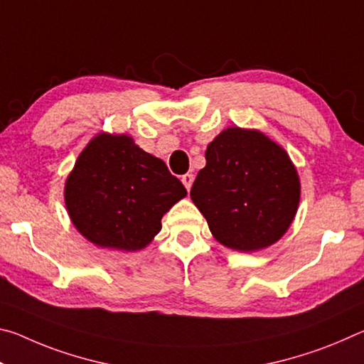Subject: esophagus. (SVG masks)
Here are the masks:
<instances>
[{"label": "esophagus", "instance_id": "1", "mask_svg": "<svg viewBox=\"0 0 364 364\" xmlns=\"http://www.w3.org/2000/svg\"><path fill=\"white\" fill-rule=\"evenodd\" d=\"M181 181H183V184H184V188H186L188 191L191 189V186H193V181H194V175H183L181 176Z\"/></svg>", "mask_w": 364, "mask_h": 364}]
</instances>
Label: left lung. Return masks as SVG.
Here are the masks:
<instances>
[{"mask_svg": "<svg viewBox=\"0 0 364 364\" xmlns=\"http://www.w3.org/2000/svg\"><path fill=\"white\" fill-rule=\"evenodd\" d=\"M191 199L228 249L257 252L284 236L300 202L297 168L282 146L254 128L230 127L205 151Z\"/></svg>", "mask_w": 364, "mask_h": 364, "instance_id": "8db88e82", "label": "left lung"}]
</instances>
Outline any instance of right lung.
Returning <instances> with one entry per match:
<instances>
[{
  "instance_id": "obj_1",
  "label": "right lung",
  "mask_w": 364,
  "mask_h": 364,
  "mask_svg": "<svg viewBox=\"0 0 364 364\" xmlns=\"http://www.w3.org/2000/svg\"><path fill=\"white\" fill-rule=\"evenodd\" d=\"M186 188L162 159L141 149L130 134L101 132L85 146L64 186L77 231L102 249L136 252L162 230V217Z\"/></svg>"
}]
</instances>
